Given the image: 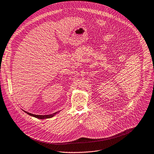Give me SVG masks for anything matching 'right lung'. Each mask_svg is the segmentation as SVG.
I'll use <instances>...</instances> for the list:
<instances>
[{
	"label": "right lung",
	"mask_w": 154,
	"mask_h": 154,
	"mask_svg": "<svg viewBox=\"0 0 154 154\" xmlns=\"http://www.w3.org/2000/svg\"><path fill=\"white\" fill-rule=\"evenodd\" d=\"M26 113H27L28 114H29V116H33V117H34L37 118H38V119H45V118H52L53 116H54L57 112H58H58H54V113H53V114H50V115H44V116H42V115H35V114H31V113H29V112H27V111H25Z\"/></svg>",
	"instance_id": "1"
}]
</instances>
